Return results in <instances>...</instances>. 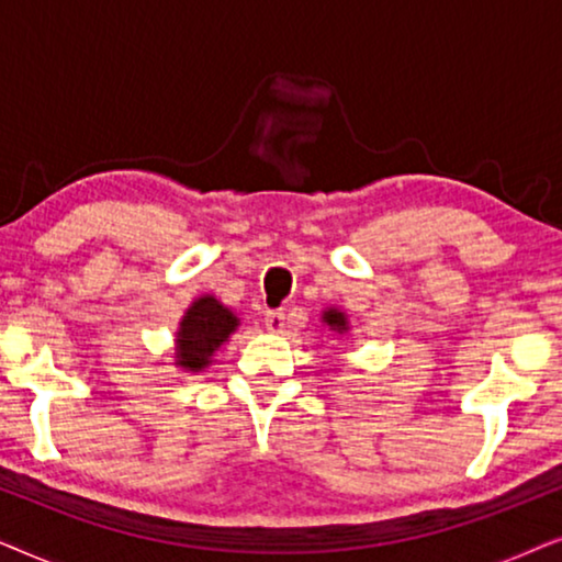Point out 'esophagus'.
I'll use <instances>...</instances> for the list:
<instances>
[{"mask_svg":"<svg viewBox=\"0 0 562 562\" xmlns=\"http://www.w3.org/2000/svg\"><path fill=\"white\" fill-rule=\"evenodd\" d=\"M283 312H266V329L268 333H281L283 329Z\"/></svg>","mask_w":562,"mask_h":562,"instance_id":"obj_1","label":"esophagus"}]
</instances>
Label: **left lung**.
I'll use <instances>...</instances> for the list:
<instances>
[{"label":"left lung","mask_w":562,"mask_h":562,"mask_svg":"<svg viewBox=\"0 0 562 562\" xmlns=\"http://www.w3.org/2000/svg\"><path fill=\"white\" fill-rule=\"evenodd\" d=\"M322 325H325L329 333H335L337 337H345L350 333L348 314H345L342 310H337V306H327V310L322 312Z\"/></svg>","instance_id":"left-lung-1"}]
</instances>
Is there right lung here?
Segmentation results:
<instances>
[{
	"label": "right lung",
	"instance_id": "right-lung-1",
	"mask_svg": "<svg viewBox=\"0 0 562 562\" xmlns=\"http://www.w3.org/2000/svg\"><path fill=\"white\" fill-rule=\"evenodd\" d=\"M240 327V317L214 294H202L189 304L176 329L173 366L183 373H202L214 363L222 345Z\"/></svg>",
	"mask_w": 562,
	"mask_h": 562
}]
</instances>
